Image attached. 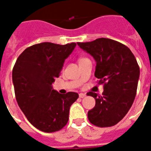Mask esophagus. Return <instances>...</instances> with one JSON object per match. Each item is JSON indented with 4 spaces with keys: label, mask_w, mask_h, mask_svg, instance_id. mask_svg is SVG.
<instances>
[{
    "label": "esophagus",
    "mask_w": 151,
    "mask_h": 151,
    "mask_svg": "<svg viewBox=\"0 0 151 151\" xmlns=\"http://www.w3.org/2000/svg\"><path fill=\"white\" fill-rule=\"evenodd\" d=\"M85 96H86V94H84V93H80V94H79L80 98H83V97H85Z\"/></svg>",
    "instance_id": "1"
}]
</instances>
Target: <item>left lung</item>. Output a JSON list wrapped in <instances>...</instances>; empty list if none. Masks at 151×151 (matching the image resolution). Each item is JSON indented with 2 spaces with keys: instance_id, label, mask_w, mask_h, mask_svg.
Segmentation results:
<instances>
[{
  "instance_id": "8db88e82",
  "label": "left lung",
  "mask_w": 151,
  "mask_h": 151,
  "mask_svg": "<svg viewBox=\"0 0 151 151\" xmlns=\"http://www.w3.org/2000/svg\"><path fill=\"white\" fill-rule=\"evenodd\" d=\"M79 47L96 61L94 76L104 84L102 95L88 92L95 106L88 112L91 123L110 127L122 120L135 98L140 68L130 49L119 41L97 38L91 42H78Z\"/></svg>"
}]
</instances>
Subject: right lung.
<instances>
[{
	"label": "right lung",
	"instance_id": "right-lung-1",
	"mask_svg": "<svg viewBox=\"0 0 151 151\" xmlns=\"http://www.w3.org/2000/svg\"><path fill=\"white\" fill-rule=\"evenodd\" d=\"M76 46V43L34 45L19 56L13 66L12 78L19 106L40 131L50 133L63 129L69 120V108L78 99L76 92L62 94L52 88Z\"/></svg>",
	"mask_w": 151,
	"mask_h": 151
}]
</instances>
